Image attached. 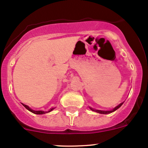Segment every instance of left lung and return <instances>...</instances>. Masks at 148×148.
I'll list each match as a JSON object with an SVG mask.
<instances>
[{"label": "left lung", "instance_id": "1", "mask_svg": "<svg viewBox=\"0 0 148 148\" xmlns=\"http://www.w3.org/2000/svg\"><path fill=\"white\" fill-rule=\"evenodd\" d=\"M122 104H123V102H122V103H121V104H119V105H117V107H114V108L113 109V110H110V111H103V110H95V109L92 108V107H89V108H90V110H92V111H94V112H97V113H99V114H110V113H112V112H114V111H115V110H117V109H119V108H120V107H121V106L122 105Z\"/></svg>", "mask_w": 148, "mask_h": 148}]
</instances>
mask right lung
<instances>
[{
	"label": "right lung",
	"instance_id": "right-lung-1",
	"mask_svg": "<svg viewBox=\"0 0 148 148\" xmlns=\"http://www.w3.org/2000/svg\"><path fill=\"white\" fill-rule=\"evenodd\" d=\"M23 104V105L24 106V107H26V109H27V110H28V111L31 112H32V113H34V114H45V113L49 112L52 111V110H53V109H54V108H51L50 110H49V111H48V112H44V111H42V110H38V111H35V110H31V109L30 108V107H28V106L26 105V104Z\"/></svg>",
	"mask_w": 148,
	"mask_h": 148
}]
</instances>
